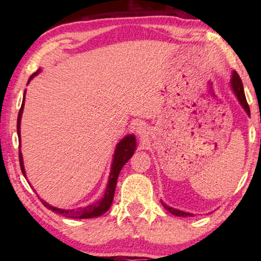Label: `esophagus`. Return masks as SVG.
<instances>
[{
  "label": "esophagus",
  "instance_id": "esophagus-1",
  "mask_svg": "<svg viewBox=\"0 0 261 261\" xmlns=\"http://www.w3.org/2000/svg\"><path fill=\"white\" fill-rule=\"evenodd\" d=\"M137 131H138V134L141 135V136H143L145 132H146V131H145V129H144V126H138V130H137Z\"/></svg>",
  "mask_w": 261,
  "mask_h": 261
}]
</instances>
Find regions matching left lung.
I'll use <instances>...</instances> for the list:
<instances>
[{
    "mask_svg": "<svg viewBox=\"0 0 261 261\" xmlns=\"http://www.w3.org/2000/svg\"><path fill=\"white\" fill-rule=\"evenodd\" d=\"M230 84H231V88H232L233 93H235V95L237 96V99H238V101H240V103L242 105V107L244 108L246 114L250 116V107H249V105H247V101H246V98H245L244 88H243V83H242L241 78H240V76H238V73L236 71L232 72ZM162 205L167 211H169L171 214H174L176 216H184V218H185V216H192L191 213H187V212L173 208V207L166 205L163 201H162Z\"/></svg>",
    "mask_w": 261,
    "mask_h": 261,
    "instance_id": "1",
    "label": "left lung"
}]
</instances>
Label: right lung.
I'll return each mask as SVG.
<instances>
[{"label": "right lung", "instance_id": "1", "mask_svg": "<svg viewBox=\"0 0 261 261\" xmlns=\"http://www.w3.org/2000/svg\"><path fill=\"white\" fill-rule=\"evenodd\" d=\"M38 73H39V70L30 77L28 84L30 83L31 79H32L34 76H37ZM24 101H25V92H24L23 103H21V107L18 113V118H17V134H18L19 141H20V120H21V114H23V109H24ZM19 147H20V144H19ZM135 149H136V138L134 135L125 136L124 138L117 144L116 148H115V154H114V159L112 163V170H110V175H109L108 185H107V189H106V192L102 199L94 202V204L84 207V208L81 207V208H76V210L56 208V207H53L51 205L48 204V202L41 199L43 206L47 207L48 210L55 212L57 214H61L63 216H67V218H72V219H91V218H96V216L102 215L109 210V207L113 204L114 193H115V189H116L118 175H120V171L122 170L123 166H124L127 162V160L134 155ZM19 163H20L21 173H23L24 176H26L23 156H21L20 151H19Z\"/></svg>", "mask_w": 261, "mask_h": 261}]
</instances>
